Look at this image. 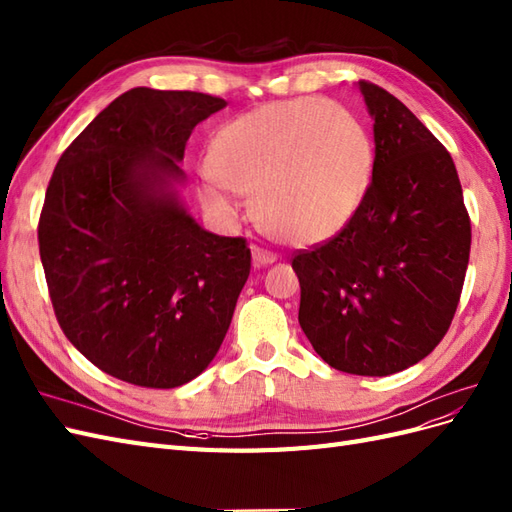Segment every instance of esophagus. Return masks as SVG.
Masks as SVG:
<instances>
[{
	"label": "esophagus",
	"instance_id": "1",
	"mask_svg": "<svg viewBox=\"0 0 512 512\" xmlns=\"http://www.w3.org/2000/svg\"><path fill=\"white\" fill-rule=\"evenodd\" d=\"M251 255H253V266H255V268L270 266V264H274V259H276L272 253L264 251V248H257V246H253Z\"/></svg>",
	"mask_w": 512,
	"mask_h": 512
}]
</instances>
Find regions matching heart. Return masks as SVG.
I'll list each match as a JSON object with an SVG mask.
<instances>
[{"label": "heart", "instance_id": "heart-1", "mask_svg": "<svg viewBox=\"0 0 512 512\" xmlns=\"http://www.w3.org/2000/svg\"><path fill=\"white\" fill-rule=\"evenodd\" d=\"M373 165V141L349 109L313 98L272 102L216 130L208 150L212 180L201 184V199L231 214L225 188L253 197V216L268 236L317 244L352 223Z\"/></svg>", "mask_w": 512, "mask_h": 512}]
</instances>
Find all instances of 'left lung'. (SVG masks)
<instances>
[{"label": "left lung", "instance_id": "obj_1", "mask_svg": "<svg viewBox=\"0 0 512 512\" xmlns=\"http://www.w3.org/2000/svg\"><path fill=\"white\" fill-rule=\"evenodd\" d=\"M373 120V180L339 236L291 261L300 328L332 369L384 377L429 356L455 317L470 216L444 145L382 87L358 81Z\"/></svg>", "mask_w": 512, "mask_h": 512}]
</instances>
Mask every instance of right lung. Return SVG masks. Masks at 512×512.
<instances>
[{
    "mask_svg": "<svg viewBox=\"0 0 512 512\" xmlns=\"http://www.w3.org/2000/svg\"><path fill=\"white\" fill-rule=\"evenodd\" d=\"M227 107L135 87L68 145L38 223L57 321L100 371L175 388L208 369L251 272L242 238L203 229L180 197L195 126Z\"/></svg>",
    "mask_w": 512,
    "mask_h": 512,
    "instance_id": "add662e5",
    "label": "right lung"
}]
</instances>
